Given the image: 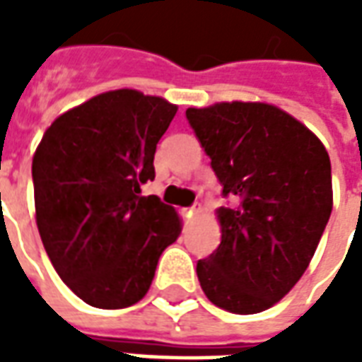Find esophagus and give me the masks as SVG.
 Wrapping results in <instances>:
<instances>
[{"label": "esophagus", "mask_w": 362, "mask_h": 362, "mask_svg": "<svg viewBox=\"0 0 362 362\" xmlns=\"http://www.w3.org/2000/svg\"><path fill=\"white\" fill-rule=\"evenodd\" d=\"M196 205H192V207H188V209H184V217H188V219H192L194 215H196Z\"/></svg>", "instance_id": "34e87169"}]
</instances>
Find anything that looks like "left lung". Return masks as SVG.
<instances>
[{
    "label": "left lung",
    "mask_w": 362,
    "mask_h": 362,
    "mask_svg": "<svg viewBox=\"0 0 362 362\" xmlns=\"http://www.w3.org/2000/svg\"><path fill=\"white\" fill-rule=\"evenodd\" d=\"M186 118L236 199L217 209L221 244L197 262L199 285L223 310H267L303 277L332 215L326 147L272 104L219 103Z\"/></svg>",
    "instance_id": "1"
}]
</instances>
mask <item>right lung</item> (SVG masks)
I'll list each match as a JSON object with an SVG mask.
<instances>
[{
    "mask_svg": "<svg viewBox=\"0 0 362 362\" xmlns=\"http://www.w3.org/2000/svg\"><path fill=\"white\" fill-rule=\"evenodd\" d=\"M176 106L119 89L54 119L33 158L36 225L62 281L95 308H126L147 295L180 219L157 196L155 151Z\"/></svg>",
    "mask_w": 362,
    "mask_h": 362,
    "instance_id": "add662e5",
    "label": "right lung"
}]
</instances>
